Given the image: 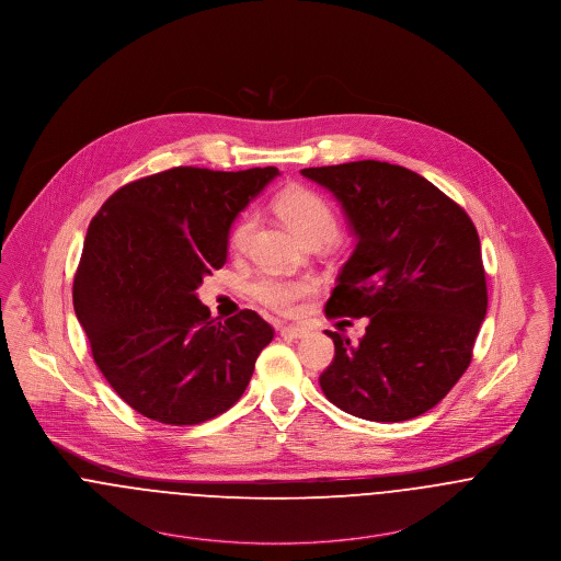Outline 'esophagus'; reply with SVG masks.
Masks as SVG:
<instances>
[{
    "mask_svg": "<svg viewBox=\"0 0 561 561\" xmlns=\"http://www.w3.org/2000/svg\"><path fill=\"white\" fill-rule=\"evenodd\" d=\"M279 334L284 339H302L307 334V330L300 329V327H284V329H279Z\"/></svg>",
    "mask_w": 561,
    "mask_h": 561,
    "instance_id": "1",
    "label": "esophagus"
}]
</instances>
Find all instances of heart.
Listing matches in <instances>:
<instances>
[{
    "label": "heart",
    "mask_w": 561,
    "mask_h": 561,
    "mask_svg": "<svg viewBox=\"0 0 561 561\" xmlns=\"http://www.w3.org/2000/svg\"><path fill=\"white\" fill-rule=\"evenodd\" d=\"M277 214L286 225L297 232L305 243L320 241L329 243L339 231L336 214L329 201L313 191L295 188L275 201ZM256 211H245L232 229V245L243 248L256 227ZM316 284L311 279H284L275 275H263L252 284V297L275 313H293L300 298L311 295Z\"/></svg>",
    "instance_id": "b5f03b06"
}]
</instances>
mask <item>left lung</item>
Returning a JSON list of instances; mask_svg holds the SVG:
<instances>
[{"label": "left lung", "instance_id": "left-lung-1", "mask_svg": "<svg viewBox=\"0 0 561 561\" xmlns=\"http://www.w3.org/2000/svg\"><path fill=\"white\" fill-rule=\"evenodd\" d=\"M341 203L356 248L327 302L329 318H364L358 343L339 332L320 375L332 404L368 422L413 420L438 404L472 360L488 313L481 241L456 201L407 167H309Z\"/></svg>", "mask_w": 561, "mask_h": 561}]
</instances>
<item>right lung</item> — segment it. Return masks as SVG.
<instances>
[{"instance_id":"right-lung-1","label":"right lung","mask_w":561,"mask_h":561,"mask_svg":"<svg viewBox=\"0 0 561 561\" xmlns=\"http://www.w3.org/2000/svg\"><path fill=\"white\" fill-rule=\"evenodd\" d=\"M275 175L173 167L118 188L91 220L73 309L103 377L144 417L195 426L245 392L275 330L252 309L216 322L197 288Z\"/></svg>"}]
</instances>
